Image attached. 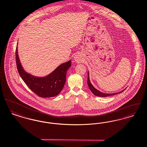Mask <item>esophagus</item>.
I'll return each instance as SVG.
<instances>
[{
	"label": "esophagus",
	"instance_id": "esophagus-1",
	"mask_svg": "<svg viewBox=\"0 0 147 147\" xmlns=\"http://www.w3.org/2000/svg\"><path fill=\"white\" fill-rule=\"evenodd\" d=\"M74 60L77 63H81L82 61V58L80 55H77L74 57Z\"/></svg>",
	"mask_w": 147,
	"mask_h": 147
}]
</instances>
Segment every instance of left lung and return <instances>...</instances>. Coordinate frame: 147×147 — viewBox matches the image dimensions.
Returning <instances> with one entry per match:
<instances>
[{"label":"left lung","mask_w":147,"mask_h":147,"mask_svg":"<svg viewBox=\"0 0 147 147\" xmlns=\"http://www.w3.org/2000/svg\"><path fill=\"white\" fill-rule=\"evenodd\" d=\"M87 84L88 86V87L90 88V90L91 91V92L93 93V94H94L95 96H99V97H108L110 96H113V95H115L117 94H118L119 93L122 92L124 91V90L119 92L115 93H104L101 92L100 91H99L98 90H97V89H96L93 85L91 84V83L90 82V78H89V74L88 73V78H87Z\"/></svg>","instance_id":"obj_1"}]
</instances>
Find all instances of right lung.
Wrapping results in <instances>:
<instances>
[{"label":"right lung","mask_w":147,"mask_h":147,"mask_svg":"<svg viewBox=\"0 0 147 147\" xmlns=\"http://www.w3.org/2000/svg\"><path fill=\"white\" fill-rule=\"evenodd\" d=\"M16 63L18 72L24 82L34 93L39 97H52L59 94L65 85L66 73L71 65L70 60L60 65L51 74L46 77H36L26 73L24 70L16 51Z\"/></svg>","instance_id":"1"}]
</instances>
